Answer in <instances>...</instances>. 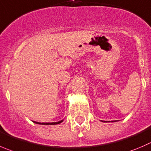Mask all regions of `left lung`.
<instances>
[{
  "label": "left lung",
  "mask_w": 151,
  "mask_h": 151,
  "mask_svg": "<svg viewBox=\"0 0 151 151\" xmlns=\"http://www.w3.org/2000/svg\"><path fill=\"white\" fill-rule=\"evenodd\" d=\"M103 122H104V121H102Z\"/></svg>",
  "instance_id": "obj_1"
}]
</instances>
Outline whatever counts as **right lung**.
<instances>
[{
    "label": "right lung",
    "mask_w": 151,
    "mask_h": 151,
    "mask_svg": "<svg viewBox=\"0 0 151 151\" xmlns=\"http://www.w3.org/2000/svg\"><path fill=\"white\" fill-rule=\"evenodd\" d=\"M63 122V120H61V121L60 122H52V123H47V122H33L34 123H36V124H45V125H50V124H60V123H61Z\"/></svg>",
    "instance_id": "add662e5"
}]
</instances>
